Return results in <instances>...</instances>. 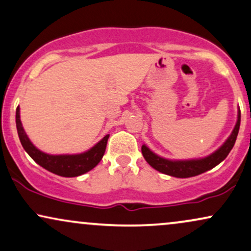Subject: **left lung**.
<instances>
[{
  "mask_svg": "<svg viewBox=\"0 0 251 251\" xmlns=\"http://www.w3.org/2000/svg\"><path fill=\"white\" fill-rule=\"evenodd\" d=\"M241 123V111L240 107L237 109V120L234 129L231 131L230 135L227 140L219 147L213 153L201 158H190V160H169V158L162 157L160 155L155 154L151 149H149L146 145H142L141 151L145 160L151 167L160 173L166 175L177 177V178H188L193 177L205 171L213 169L215 166L221 163L227 155L229 154L231 148L235 145L237 134H239Z\"/></svg>",
  "mask_w": 251,
  "mask_h": 251,
  "instance_id": "obj_1",
  "label": "left lung"
}]
</instances>
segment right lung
<instances>
[{"label": "right lung", "instance_id": "1", "mask_svg": "<svg viewBox=\"0 0 251 251\" xmlns=\"http://www.w3.org/2000/svg\"><path fill=\"white\" fill-rule=\"evenodd\" d=\"M20 106L16 109V127L20 136L21 144L25 149V151L30 155L34 162L43 167L44 169L62 177H76L83 175L91 169H94L102 160L107 144V139L110 134L104 136L96 145L93 146L87 151L80 154H47L38 149L24 131L23 125L21 122V111Z\"/></svg>", "mask_w": 251, "mask_h": 251}]
</instances>
